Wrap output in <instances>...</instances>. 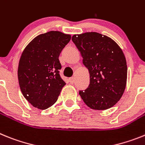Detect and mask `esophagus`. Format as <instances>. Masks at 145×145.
<instances>
[{
	"instance_id": "esophagus-1",
	"label": "esophagus",
	"mask_w": 145,
	"mask_h": 145,
	"mask_svg": "<svg viewBox=\"0 0 145 145\" xmlns=\"http://www.w3.org/2000/svg\"><path fill=\"white\" fill-rule=\"evenodd\" d=\"M69 80V82L71 83V84H74V77L70 78Z\"/></svg>"
}]
</instances>
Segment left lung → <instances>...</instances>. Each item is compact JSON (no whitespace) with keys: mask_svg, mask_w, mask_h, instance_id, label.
Masks as SVG:
<instances>
[{"mask_svg":"<svg viewBox=\"0 0 145 145\" xmlns=\"http://www.w3.org/2000/svg\"><path fill=\"white\" fill-rule=\"evenodd\" d=\"M90 74V85L80 95L95 110L112 107L121 99L127 82V63L122 49L113 39L96 32L75 34L71 39Z\"/></svg>","mask_w":145,"mask_h":145,"instance_id":"1","label":"left lung"}]
</instances>
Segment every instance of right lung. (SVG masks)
<instances>
[{
	"label": "right lung",
	"instance_id": "right-lung-1",
	"mask_svg": "<svg viewBox=\"0 0 145 145\" xmlns=\"http://www.w3.org/2000/svg\"><path fill=\"white\" fill-rule=\"evenodd\" d=\"M71 35L52 31L35 37L24 49L18 65L19 85L33 106L46 109L57 101L65 85L59 70V55Z\"/></svg>",
	"mask_w": 145,
	"mask_h": 145
}]
</instances>
